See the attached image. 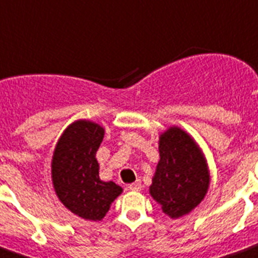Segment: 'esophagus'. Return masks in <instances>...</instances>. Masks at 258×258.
Masks as SVG:
<instances>
[{
	"instance_id": "esophagus-1",
	"label": "esophagus",
	"mask_w": 258,
	"mask_h": 258,
	"mask_svg": "<svg viewBox=\"0 0 258 258\" xmlns=\"http://www.w3.org/2000/svg\"><path fill=\"white\" fill-rule=\"evenodd\" d=\"M140 189H142V182H140L139 179L135 181L134 183H131V185H128V190H131V191H138Z\"/></svg>"
}]
</instances>
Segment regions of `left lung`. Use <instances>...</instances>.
I'll return each mask as SVG.
<instances>
[{
    "label": "left lung",
    "instance_id": "1",
    "mask_svg": "<svg viewBox=\"0 0 258 258\" xmlns=\"http://www.w3.org/2000/svg\"><path fill=\"white\" fill-rule=\"evenodd\" d=\"M160 161L149 192L170 218H181L201 203L209 189L202 152L185 131L172 127L160 136Z\"/></svg>",
    "mask_w": 258,
    "mask_h": 258
}]
</instances>
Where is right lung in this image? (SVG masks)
<instances>
[{
	"label": "right lung",
	"instance_id": "add662e5",
	"mask_svg": "<svg viewBox=\"0 0 258 258\" xmlns=\"http://www.w3.org/2000/svg\"><path fill=\"white\" fill-rule=\"evenodd\" d=\"M101 125L77 120L64 131L52 160V181L62 205L86 220H101L122 192L112 181L99 179L96 153L103 140Z\"/></svg>",
	"mask_w": 258,
	"mask_h": 258
}]
</instances>
